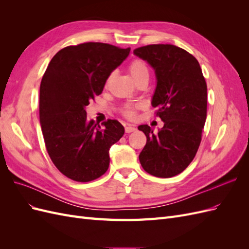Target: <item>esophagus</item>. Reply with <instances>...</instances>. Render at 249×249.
<instances>
[{"label": "esophagus", "instance_id": "1", "mask_svg": "<svg viewBox=\"0 0 249 249\" xmlns=\"http://www.w3.org/2000/svg\"><path fill=\"white\" fill-rule=\"evenodd\" d=\"M124 130H125V133H132V132H134V131H136V127H135L134 125L129 124V125L125 126Z\"/></svg>", "mask_w": 249, "mask_h": 249}]
</instances>
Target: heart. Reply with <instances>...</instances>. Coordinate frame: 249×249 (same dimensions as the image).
<instances>
[{
    "label": "heart",
    "mask_w": 249,
    "mask_h": 249,
    "mask_svg": "<svg viewBox=\"0 0 249 249\" xmlns=\"http://www.w3.org/2000/svg\"><path fill=\"white\" fill-rule=\"evenodd\" d=\"M129 71L131 73L132 78L136 83H138L143 79L148 80L149 78V69L146 62L143 61L142 59H134L133 61L129 64ZM112 78H113V74H110L107 80V85H109ZM140 108H141L140 104L126 103L120 107V113H122V115L124 116L125 118L134 119L137 116V112Z\"/></svg>",
    "instance_id": "b5f03b06"
}]
</instances>
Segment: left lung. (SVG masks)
Returning <instances> with one entry per match:
<instances>
[{"label": "left lung", "instance_id": "8db88e82", "mask_svg": "<svg viewBox=\"0 0 249 249\" xmlns=\"http://www.w3.org/2000/svg\"><path fill=\"white\" fill-rule=\"evenodd\" d=\"M134 54L156 71L152 105L164 122L158 133L147 124L138 126L146 136L141 166L157 178L175 177L192 162L200 144L207 118L206 80L195 57L173 44H148Z\"/></svg>", "mask_w": 249, "mask_h": 249}]
</instances>
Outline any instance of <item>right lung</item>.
<instances>
[{"label":"right lung","instance_id":"add662e5","mask_svg":"<svg viewBox=\"0 0 249 249\" xmlns=\"http://www.w3.org/2000/svg\"><path fill=\"white\" fill-rule=\"evenodd\" d=\"M130 51L84 42L60 50L48 65L40 83L41 131L52 162L66 178L86 183L108 170L110 147L124 136V127L108 119L102 129L87 119L85 107L102 93Z\"/></svg>","mask_w":249,"mask_h":249}]
</instances>
